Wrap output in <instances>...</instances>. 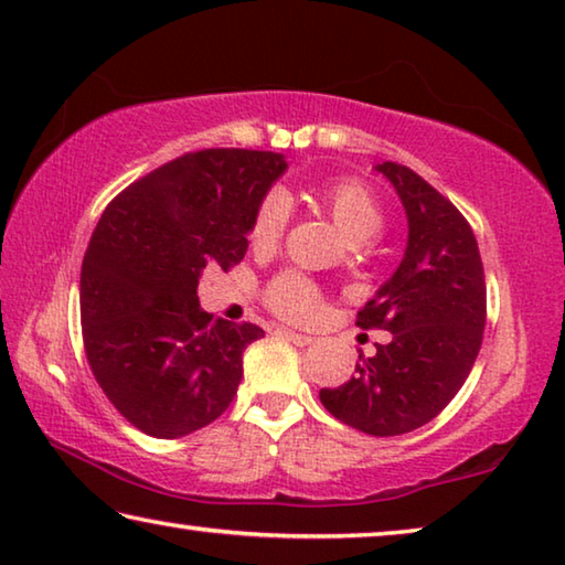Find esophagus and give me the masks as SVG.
<instances>
[{
    "instance_id": "1",
    "label": "esophagus",
    "mask_w": 565,
    "mask_h": 565,
    "mask_svg": "<svg viewBox=\"0 0 565 565\" xmlns=\"http://www.w3.org/2000/svg\"><path fill=\"white\" fill-rule=\"evenodd\" d=\"M276 333H279L281 339L296 343V347H309V343L313 341L311 337H306V333H296V331H291V329H276Z\"/></svg>"
}]
</instances>
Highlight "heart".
I'll return each instance as SVG.
<instances>
[{
    "instance_id": "b5f03b06",
    "label": "heart",
    "mask_w": 565,
    "mask_h": 565,
    "mask_svg": "<svg viewBox=\"0 0 565 565\" xmlns=\"http://www.w3.org/2000/svg\"><path fill=\"white\" fill-rule=\"evenodd\" d=\"M313 199L329 212L333 224L341 228V234L351 244H363L374 238L384 228V209L379 199L363 181L359 179H339L331 184H323L313 191ZM286 226V202L281 194H266L248 226V242L259 252H269L284 234ZM266 306L274 313H279L286 321L311 323L321 317L323 294L309 276L284 271L274 276L264 291Z\"/></svg>"
}]
</instances>
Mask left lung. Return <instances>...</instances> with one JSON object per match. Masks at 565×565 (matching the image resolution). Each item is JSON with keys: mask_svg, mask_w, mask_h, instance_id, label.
Returning a JSON list of instances; mask_svg holds the SVG:
<instances>
[{"mask_svg": "<svg viewBox=\"0 0 565 565\" xmlns=\"http://www.w3.org/2000/svg\"><path fill=\"white\" fill-rule=\"evenodd\" d=\"M408 218V244L394 276L356 317L388 343L356 363V376L319 398L341 424L371 436H401L448 406L473 369L486 329V276L471 224L444 194L396 161L376 164Z\"/></svg>", "mask_w": 565, "mask_h": 565, "instance_id": "1", "label": "left lung"}]
</instances>
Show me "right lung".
<instances>
[{
	"mask_svg": "<svg viewBox=\"0 0 565 565\" xmlns=\"http://www.w3.org/2000/svg\"><path fill=\"white\" fill-rule=\"evenodd\" d=\"M286 171L274 151L202 149L149 171L104 209L82 262V337L114 408L154 438H181L224 414L242 384L256 323L199 309L206 266L244 259L248 226Z\"/></svg>",
	"mask_w": 565,
	"mask_h": 565,
	"instance_id": "obj_1",
	"label": "right lung"
}]
</instances>
